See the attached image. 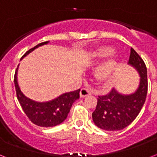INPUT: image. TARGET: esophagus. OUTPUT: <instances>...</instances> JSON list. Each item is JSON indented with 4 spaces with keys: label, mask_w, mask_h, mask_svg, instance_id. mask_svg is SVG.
<instances>
[{
    "label": "esophagus",
    "mask_w": 157,
    "mask_h": 157,
    "mask_svg": "<svg viewBox=\"0 0 157 157\" xmlns=\"http://www.w3.org/2000/svg\"><path fill=\"white\" fill-rule=\"evenodd\" d=\"M91 94L90 90H89V89H86L83 88L81 89V91H80V96H81V98H85L86 96L90 95Z\"/></svg>",
    "instance_id": "obj_1"
}]
</instances>
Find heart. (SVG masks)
<instances>
[{
  "instance_id": "obj_1",
  "label": "heart",
  "mask_w": 157,
  "mask_h": 157,
  "mask_svg": "<svg viewBox=\"0 0 157 157\" xmlns=\"http://www.w3.org/2000/svg\"><path fill=\"white\" fill-rule=\"evenodd\" d=\"M114 51V49L112 46L108 45H102L99 47H97L91 50L90 52L87 54V59L89 62L93 63L100 60L105 57L109 56ZM117 61L116 59H110L104 62L101 65L95 72L96 78L98 79L99 81H105L107 80L111 75L112 70L117 66Z\"/></svg>"
}]
</instances>
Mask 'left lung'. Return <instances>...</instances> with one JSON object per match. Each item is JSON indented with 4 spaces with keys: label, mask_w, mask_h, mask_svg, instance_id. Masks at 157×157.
Segmentation results:
<instances>
[{
    "label": "left lung",
    "mask_w": 157,
    "mask_h": 157,
    "mask_svg": "<svg viewBox=\"0 0 157 157\" xmlns=\"http://www.w3.org/2000/svg\"><path fill=\"white\" fill-rule=\"evenodd\" d=\"M128 64L140 76L139 87L134 93L124 94L116 89L106 95L98 96L96 109L92 113L94 124L107 131H117L130 124L141 111L147 93V67L144 60L131 48Z\"/></svg>",
    "instance_id": "8db88e82"
}]
</instances>
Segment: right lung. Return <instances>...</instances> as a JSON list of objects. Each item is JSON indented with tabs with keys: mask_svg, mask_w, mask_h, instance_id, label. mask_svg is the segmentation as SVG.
<instances>
[{
	"mask_svg": "<svg viewBox=\"0 0 157 157\" xmlns=\"http://www.w3.org/2000/svg\"><path fill=\"white\" fill-rule=\"evenodd\" d=\"M49 41H45L38 44L35 47L25 53L22 57L27 56L28 54L33 52L36 48L48 44ZM18 67L16 69L14 74V86H15L16 94L18 100L23 108V112H25L27 117L29 118L31 121L38 126L41 127H52L61 124L66 120L68 115L70 109L73 103L76 99L80 98V89L77 90L65 93L59 96L58 98L48 102H36L31 98L26 97L21 91L17 79L18 74Z\"/></svg>",
	"mask_w": 157,
	"mask_h": 157,
	"instance_id": "1",
	"label": "right lung"
}]
</instances>
